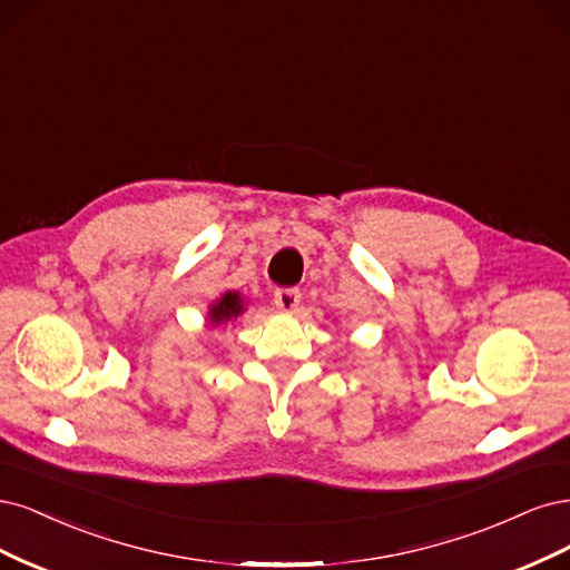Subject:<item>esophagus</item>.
<instances>
[{
  "mask_svg": "<svg viewBox=\"0 0 570 570\" xmlns=\"http://www.w3.org/2000/svg\"><path fill=\"white\" fill-rule=\"evenodd\" d=\"M301 303V291L298 288H279L274 293V305H277L284 315H291V312H296Z\"/></svg>",
  "mask_w": 570,
  "mask_h": 570,
  "instance_id": "34e87169",
  "label": "esophagus"
}]
</instances>
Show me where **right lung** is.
Masks as SVG:
<instances>
[{"mask_svg": "<svg viewBox=\"0 0 570 570\" xmlns=\"http://www.w3.org/2000/svg\"><path fill=\"white\" fill-rule=\"evenodd\" d=\"M246 312V298L238 291H225L208 305V324H232Z\"/></svg>", "mask_w": 570, "mask_h": 570, "instance_id": "right-lung-1", "label": "right lung"}]
</instances>
